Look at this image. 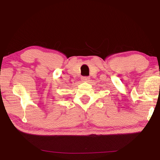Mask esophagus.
<instances>
[{
	"label": "esophagus",
	"instance_id": "34e87169",
	"mask_svg": "<svg viewBox=\"0 0 160 160\" xmlns=\"http://www.w3.org/2000/svg\"><path fill=\"white\" fill-rule=\"evenodd\" d=\"M81 80H82V82H88L90 80V78L87 77V76H84L81 78Z\"/></svg>",
	"mask_w": 160,
	"mask_h": 160
}]
</instances>
